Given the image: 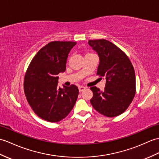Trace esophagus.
<instances>
[{"label":"esophagus","mask_w":159,"mask_h":159,"mask_svg":"<svg viewBox=\"0 0 159 159\" xmlns=\"http://www.w3.org/2000/svg\"><path fill=\"white\" fill-rule=\"evenodd\" d=\"M84 89H85V87H83V86H80V87H79V90L80 92L83 91Z\"/></svg>","instance_id":"obj_1"}]
</instances>
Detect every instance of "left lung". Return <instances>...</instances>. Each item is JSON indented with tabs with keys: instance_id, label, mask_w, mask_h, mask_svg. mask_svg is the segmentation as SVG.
<instances>
[{
	"instance_id": "1",
	"label": "left lung",
	"mask_w": 159,
	"mask_h": 159,
	"mask_svg": "<svg viewBox=\"0 0 159 159\" xmlns=\"http://www.w3.org/2000/svg\"><path fill=\"white\" fill-rule=\"evenodd\" d=\"M89 45L98 55L97 75L106 79L104 91L91 87L90 102L95 110L108 117L123 113L135 94V70L127 55L119 47L105 39L89 40Z\"/></svg>"
}]
</instances>
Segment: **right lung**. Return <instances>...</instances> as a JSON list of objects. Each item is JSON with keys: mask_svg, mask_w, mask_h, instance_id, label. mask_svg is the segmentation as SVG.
<instances>
[{"mask_svg": "<svg viewBox=\"0 0 159 159\" xmlns=\"http://www.w3.org/2000/svg\"><path fill=\"white\" fill-rule=\"evenodd\" d=\"M76 44L70 41L48 43L36 54L24 78V92L33 111L42 119L56 123L70 112L79 89L72 84L58 87L57 75L66 70L70 51Z\"/></svg>", "mask_w": 159, "mask_h": 159, "instance_id": "add662e5", "label": "right lung"}]
</instances>
